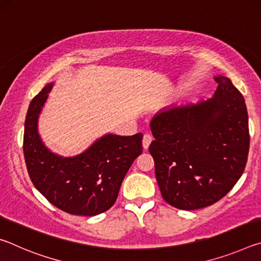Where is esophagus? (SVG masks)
Returning <instances> with one entry per match:
<instances>
[{
  "instance_id": "esophagus-1",
  "label": "esophagus",
  "mask_w": 261,
  "mask_h": 261,
  "mask_svg": "<svg viewBox=\"0 0 261 261\" xmlns=\"http://www.w3.org/2000/svg\"><path fill=\"white\" fill-rule=\"evenodd\" d=\"M152 140H153V138H152L151 135H147V134L144 135V138H143V147H144L145 149H147L149 145H151Z\"/></svg>"
}]
</instances>
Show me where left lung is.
Returning <instances> with one entry per match:
<instances>
[{
    "mask_svg": "<svg viewBox=\"0 0 261 261\" xmlns=\"http://www.w3.org/2000/svg\"><path fill=\"white\" fill-rule=\"evenodd\" d=\"M213 98L170 107L151 122L149 153L162 198L178 210L213 205L233 188L245 169L249 117L241 92L224 76Z\"/></svg>",
    "mask_w": 261,
    "mask_h": 261,
    "instance_id": "left-lung-1",
    "label": "left lung"
}]
</instances>
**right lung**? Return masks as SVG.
I'll return each mask as SVG.
<instances>
[{
  "instance_id": "right-lung-1",
  "label": "right lung",
  "mask_w": 261,
  "mask_h": 261,
  "mask_svg": "<svg viewBox=\"0 0 261 261\" xmlns=\"http://www.w3.org/2000/svg\"><path fill=\"white\" fill-rule=\"evenodd\" d=\"M53 84L31 101L23 151L30 178L39 192L61 211L94 216L117 199L125 175L143 152V135H106L79 155L63 158L48 149L38 134V117Z\"/></svg>"
}]
</instances>
